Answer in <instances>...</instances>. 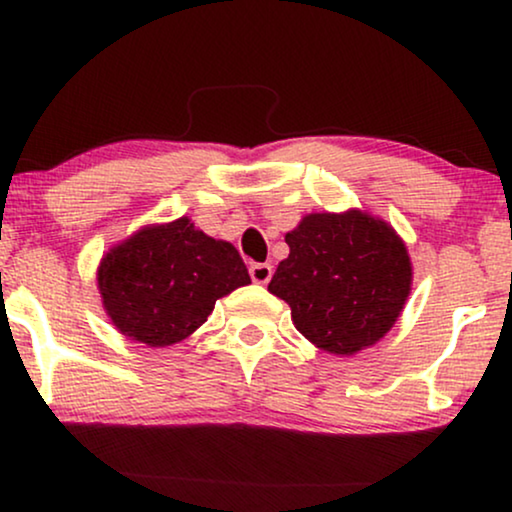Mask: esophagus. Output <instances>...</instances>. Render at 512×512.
I'll use <instances>...</instances> for the list:
<instances>
[{
    "mask_svg": "<svg viewBox=\"0 0 512 512\" xmlns=\"http://www.w3.org/2000/svg\"><path fill=\"white\" fill-rule=\"evenodd\" d=\"M249 275L256 284H268L272 279V265L270 263H254L249 268Z\"/></svg>",
    "mask_w": 512,
    "mask_h": 512,
    "instance_id": "esophagus-1",
    "label": "esophagus"
}]
</instances>
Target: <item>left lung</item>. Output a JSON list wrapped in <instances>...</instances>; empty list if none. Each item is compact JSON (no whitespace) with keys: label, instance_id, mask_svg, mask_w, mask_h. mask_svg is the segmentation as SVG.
Masks as SVG:
<instances>
[{"label":"left lung","instance_id":"obj_1","mask_svg":"<svg viewBox=\"0 0 512 512\" xmlns=\"http://www.w3.org/2000/svg\"><path fill=\"white\" fill-rule=\"evenodd\" d=\"M289 258L268 291L291 307V321L314 347L354 356L401 317L412 291L403 237L363 209L305 214L286 233Z\"/></svg>","mask_w":512,"mask_h":512}]
</instances>
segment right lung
<instances>
[{
  "instance_id": "obj_1",
  "label": "right lung",
  "mask_w": 512,
  "mask_h": 512,
  "mask_svg": "<svg viewBox=\"0 0 512 512\" xmlns=\"http://www.w3.org/2000/svg\"><path fill=\"white\" fill-rule=\"evenodd\" d=\"M247 284V265L233 244L202 233L188 216L142 226L97 265L109 321L146 347L186 340L205 324L216 300Z\"/></svg>"
}]
</instances>
